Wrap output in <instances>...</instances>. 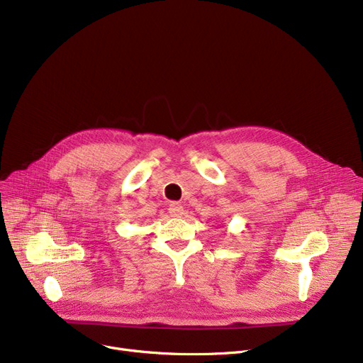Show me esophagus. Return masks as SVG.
<instances>
[{"instance_id":"obj_1","label":"esophagus","mask_w":363,"mask_h":363,"mask_svg":"<svg viewBox=\"0 0 363 363\" xmlns=\"http://www.w3.org/2000/svg\"><path fill=\"white\" fill-rule=\"evenodd\" d=\"M169 213L172 218H181L184 215V207L179 203H172L169 206Z\"/></svg>"}]
</instances>
